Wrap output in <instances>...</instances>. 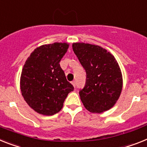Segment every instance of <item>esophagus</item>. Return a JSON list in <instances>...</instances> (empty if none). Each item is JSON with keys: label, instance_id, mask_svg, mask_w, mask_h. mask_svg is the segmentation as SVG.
Segmentation results:
<instances>
[{"label": "esophagus", "instance_id": "esophagus-1", "mask_svg": "<svg viewBox=\"0 0 147 147\" xmlns=\"http://www.w3.org/2000/svg\"><path fill=\"white\" fill-rule=\"evenodd\" d=\"M71 84L73 85L74 87H76V81H71Z\"/></svg>", "mask_w": 147, "mask_h": 147}]
</instances>
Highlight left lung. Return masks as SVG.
I'll list each match as a JSON object with an SVG mask.
<instances>
[{"instance_id": "obj_1", "label": "left lung", "mask_w": 147, "mask_h": 147, "mask_svg": "<svg viewBox=\"0 0 147 147\" xmlns=\"http://www.w3.org/2000/svg\"><path fill=\"white\" fill-rule=\"evenodd\" d=\"M72 49L87 73L85 86L79 92L85 108L95 113L111 109L123 89V76L115 57L106 49L89 43H73Z\"/></svg>"}]
</instances>
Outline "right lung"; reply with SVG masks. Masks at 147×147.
Masks as SVG:
<instances>
[{
    "instance_id": "right-lung-1",
    "label": "right lung",
    "mask_w": 147,
    "mask_h": 147,
    "mask_svg": "<svg viewBox=\"0 0 147 147\" xmlns=\"http://www.w3.org/2000/svg\"><path fill=\"white\" fill-rule=\"evenodd\" d=\"M69 45L55 42L38 47L22 69L20 88L22 96L36 112L51 116L62 109L74 87L66 80L60 62Z\"/></svg>"
}]
</instances>
